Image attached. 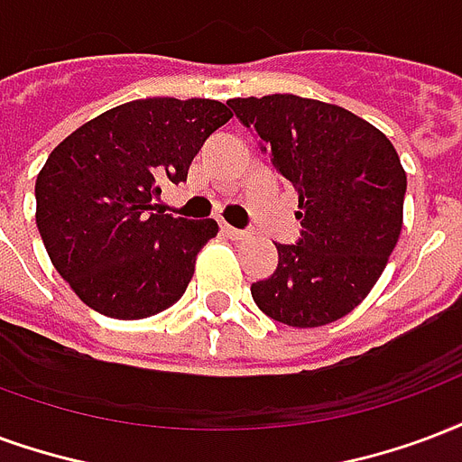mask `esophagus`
I'll list each match as a JSON object with an SVG mask.
<instances>
[{
    "mask_svg": "<svg viewBox=\"0 0 462 462\" xmlns=\"http://www.w3.org/2000/svg\"><path fill=\"white\" fill-rule=\"evenodd\" d=\"M220 232L225 237H232V240H242V237H247V230H237V227H232L227 222H220Z\"/></svg>",
    "mask_w": 462,
    "mask_h": 462,
    "instance_id": "1",
    "label": "esophagus"
}]
</instances>
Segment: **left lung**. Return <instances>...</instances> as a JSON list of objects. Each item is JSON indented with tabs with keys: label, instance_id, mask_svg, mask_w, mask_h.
Here are the masks:
<instances>
[{
	"label": "left lung",
	"instance_id": "left-lung-1",
	"mask_svg": "<svg viewBox=\"0 0 462 462\" xmlns=\"http://www.w3.org/2000/svg\"><path fill=\"white\" fill-rule=\"evenodd\" d=\"M299 196L296 245H276L274 274L252 283L266 316L318 328L347 316L384 272L404 220L406 173L377 126L299 95L227 100Z\"/></svg>",
	"mask_w": 462,
	"mask_h": 462
}]
</instances>
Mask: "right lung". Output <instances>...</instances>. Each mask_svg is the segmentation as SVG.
<instances>
[{"label":"right lung","instance_id":"add662e5","mask_svg":"<svg viewBox=\"0 0 462 462\" xmlns=\"http://www.w3.org/2000/svg\"><path fill=\"white\" fill-rule=\"evenodd\" d=\"M232 112L217 100L146 97L102 112L51 152L36 179V225L56 272L85 306L139 320L186 293L217 222L153 213Z\"/></svg>","mask_w":462,"mask_h":462}]
</instances>
